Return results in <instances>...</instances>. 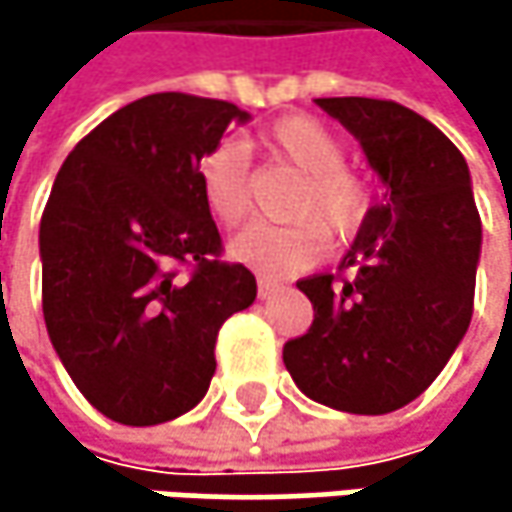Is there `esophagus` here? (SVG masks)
<instances>
[{"instance_id":"obj_1","label":"esophagus","mask_w":512,"mask_h":512,"mask_svg":"<svg viewBox=\"0 0 512 512\" xmlns=\"http://www.w3.org/2000/svg\"><path fill=\"white\" fill-rule=\"evenodd\" d=\"M278 290H281V284H275V281H269V278H260V281H257V296H260V299H272Z\"/></svg>"}]
</instances>
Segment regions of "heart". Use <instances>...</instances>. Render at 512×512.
Instances as JSON below:
<instances>
[{"mask_svg":"<svg viewBox=\"0 0 512 512\" xmlns=\"http://www.w3.org/2000/svg\"><path fill=\"white\" fill-rule=\"evenodd\" d=\"M260 145L266 154L299 171V183L284 204L293 222L246 228L231 243V257L263 278H290L320 260L326 234L335 240L356 237L373 207V183L344 162V142L311 115L275 121L260 133ZM198 183L210 216L222 228L246 222L252 189L243 145H213L198 162Z\"/></svg>","mask_w":512,"mask_h":512,"instance_id":"b5f03b06","label":"heart"}]
</instances>
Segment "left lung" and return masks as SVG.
I'll return each mask as SVG.
<instances>
[{"label":"left lung","instance_id":"1","mask_svg":"<svg viewBox=\"0 0 512 512\" xmlns=\"http://www.w3.org/2000/svg\"><path fill=\"white\" fill-rule=\"evenodd\" d=\"M317 106L356 136L385 192L338 275L296 281L314 323L284 344V364L311 400L385 415L424 394L468 332L483 240L471 174L436 124L394 100Z\"/></svg>","mask_w":512,"mask_h":512}]
</instances>
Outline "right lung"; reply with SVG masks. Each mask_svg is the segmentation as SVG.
Returning <instances> with one entry per match:
<instances>
[{"instance_id": "obj_1", "label": "right lung", "mask_w": 512, "mask_h": 512, "mask_svg": "<svg viewBox=\"0 0 512 512\" xmlns=\"http://www.w3.org/2000/svg\"><path fill=\"white\" fill-rule=\"evenodd\" d=\"M246 121L228 100L148 94L97 124L52 183L47 332L85 400L118 424L154 427L198 406L222 323L255 302V275L219 260L198 183L201 156Z\"/></svg>"}]
</instances>
